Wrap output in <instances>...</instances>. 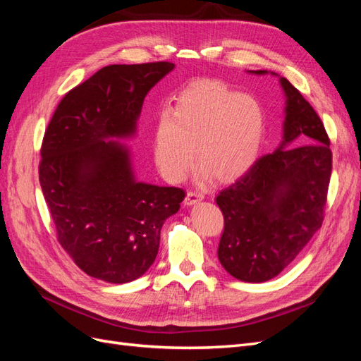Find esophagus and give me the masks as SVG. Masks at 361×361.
I'll return each mask as SVG.
<instances>
[{"instance_id":"1","label":"esophagus","mask_w":361,"mask_h":361,"mask_svg":"<svg viewBox=\"0 0 361 361\" xmlns=\"http://www.w3.org/2000/svg\"><path fill=\"white\" fill-rule=\"evenodd\" d=\"M202 200H203V194H200L197 191H188L183 203H185V206H192V204H197Z\"/></svg>"}]
</instances>
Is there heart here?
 <instances>
[{"instance_id": "1", "label": "heart", "mask_w": 361, "mask_h": 361, "mask_svg": "<svg viewBox=\"0 0 361 361\" xmlns=\"http://www.w3.org/2000/svg\"><path fill=\"white\" fill-rule=\"evenodd\" d=\"M265 114L248 94L220 81L200 80L162 110L152 130V157L164 179L180 182L197 162L203 174L220 183L241 179L259 158Z\"/></svg>"}]
</instances>
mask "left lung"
Listing matches in <instances>:
<instances>
[{
  "label": "left lung",
  "mask_w": 361,
  "mask_h": 361,
  "mask_svg": "<svg viewBox=\"0 0 361 361\" xmlns=\"http://www.w3.org/2000/svg\"><path fill=\"white\" fill-rule=\"evenodd\" d=\"M279 82L286 97L280 146L216 195L224 215L218 259L247 283L279 276L319 231L331 176L330 140L319 116L286 78Z\"/></svg>",
  "instance_id": "left-lung-1"
}]
</instances>
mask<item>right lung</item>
Instances as JSON below:
<instances>
[{
	"instance_id": "obj_1",
	"label": "right lung",
	"mask_w": 361,
	"mask_h": 361,
	"mask_svg": "<svg viewBox=\"0 0 361 361\" xmlns=\"http://www.w3.org/2000/svg\"><path fill=\"white\" fill-rule=\"evenodd\" d=\"M169 61L111 64L72 89L43 137L39 180L59 243L85 274L129 283L152 267L161 227L185 199L135 178L130 149L152 87Z\"/></svg>"
}]
</instances>
